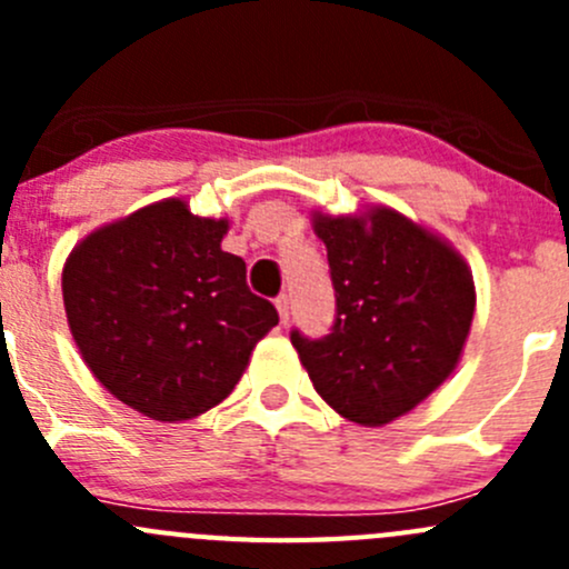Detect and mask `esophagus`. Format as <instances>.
<instances>
[{"label":"esophagus","mask_w":569,"mask_h":569,"mask_svg":"<svg viewBox=\"0 0 569 569\" xmlns=\"http://www.w3.org/2000/svg\"><path fill=\"white\" fill-rule=\"evenodd\" d=\"M274 308H278V313H280V325H289V313H291L289 295H280L278 300H274Z\"/></svg>","instance_id":"34e87169"}]
</instances>
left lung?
I'll return each mask as SVG.
<instances>
[{"label": "left lung", "instance_id": "left-lung-1", "mask_svg": "<svg viewBox=\"0 0 569 569\" xmlns=\"http://www.w3.org/2000/svg\"><path fill=\"white\" fill-rule=\"evenodd\" d=\"M336 289L330 336L291 332L313 388L338 416L386 427L438 391L462 358L476 311L468 261L391 206L311 214Z\"/></svg>", "mask_w": 569, "mask_h": 569}]
</instances>
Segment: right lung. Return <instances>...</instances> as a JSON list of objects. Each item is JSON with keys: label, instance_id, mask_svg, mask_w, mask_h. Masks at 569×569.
I'll return each mask as SVG.
<instances>
[{"label": "right lung", "instance_id": "add662e5", "mask_svg": "<svg viewBox=\"0 0 569 569\" xmlns=\"http://www.w3.org/2000/svg\"><path fill=\"white\" fill-rule=\"evenodd\" d=\"M228 220L164 198L107 222L62 267L79 355L118 401L153 421H189L242 380L278 311L222 250Z\"/></svg>", "mask_w": 569, "mask_h": 569}]
</instances>
